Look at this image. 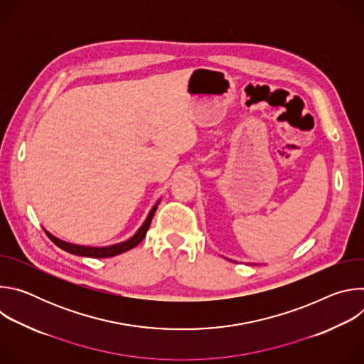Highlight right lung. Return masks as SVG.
Returning a JSON list of instances; mask_svg holds the SVG:
<instances>
[{
  "label": "right lung",
  "instance_id": "1",
  "mask_svg": "<svg viewBox=\"0 0 364 364\" xmlns=\"http://www.w3.org/2000/svg\"><path fill=\"white\" fill-rule=\"evenodd\" d=\"M159 204V203H157ZM157 204H155L146 220L144 222V225L139 228V230L127 242H122V243H118V245H112V246H105V247H90V246H79V245H73V243H68V242H63L58 237H55L53 235H50L48 232L47 236L50 237V240L53 242L56 246H59L60 249L72 253V255H77V256H87V257H111V256H115V255H119V253H124L132 247H135L138 243H141V240L145 237L146 235V230L151 225V220H152V216L155 213V210H157Z\"/></svg>",
  "mask_w": 364,
  "mask_h": 364
}]
</instances>
